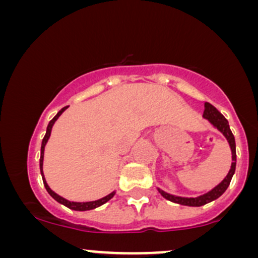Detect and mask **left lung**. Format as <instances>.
Listing matches in <instances>:
<instances>
[{"instance_id":"left-lung-1","label":"left lung","mask_w":258,"mask_h":258,"mask_svg":"<svg viewBox=\"0 0 258 258\" xmlns=\"http://www.w3.org/2000/svg\"><path fill=\"white\" fill-rule=\"evenodd\" d=\"M203 116L210 121V122L214 125L218 131L223 133L224 137L227 138L228 143H229L230 149H232V166H230V170L228 174L218 185H216L212 190L207 191L206 194L200 195L198 198H182V197H176V195L168 194L166 191L161 190V189H158L159 193L165 198V199L172 201V203L179 204V205H185V206H203L207 203H211L220 198L224 191L227 190V188L229 186L230 180H232V177L234 172H235V165H236V152H235V139H234V136L232 131H230L229 123L226 117L221 114L217 109L215 108L214 105L210 104V103H205V110H204Z\"/></svg>"}]
</instances>
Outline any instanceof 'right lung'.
<instances>
[{
    "mask_svg": "<svg viewBox=\"0 0 258 258\" xmlns=\"http://www.w3.org/2000/svg\"><path fill=\"white\" fill-rule=\"evenodd\" d=\"M68 106H64L63 109H60V110L58 111V114L55 115L53 119L49 121L48 126H47V131H46V135H44V137L42 139V144H41V156H40V171H41V176H42V179H43V184H44V188H46V190L48 191V194L51 195V197L54 199L55 201H58L59 204H63L64 206L69 207V209L72 210H75V211H88V210H93L96 209V207H98L100 205H103V204H105L106 201H109L111 199L112 197L115 195V191H112L109 195H106V197L102 198V199L99 200H96V201H87V203H75V201H69L67 199H64V198H61L60 195L55 194L54 191L52 190L51 188H49L48 184H47L46 179H44V176H43V171H42V166H43V153H44V146H46L47 141H48L49 136H51V131H52V127L54 125V122L57 121V119L59 116L61 115V112H63L65 109H67Z\"/></svg>",
    "mask_w": 258,
    "mask_h": 258,
    "instance_id": "add662e5",
    "label": "right lung"
}]
</instances>
